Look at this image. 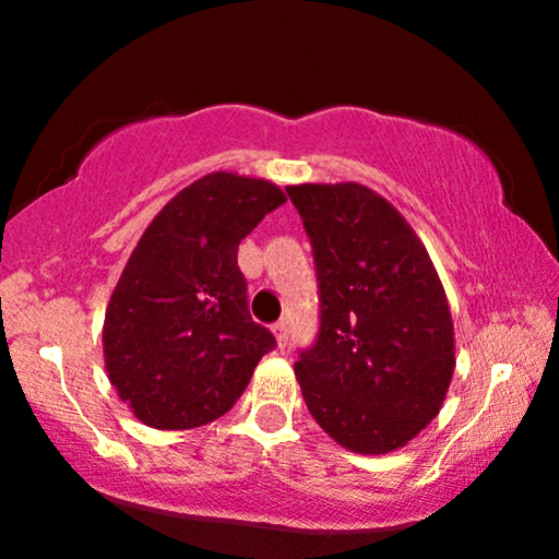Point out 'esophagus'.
<instances>
[{
	"label": "esophagus",
	"mask_w": 559,
	"mask_h": 559,
	"mask_svg": "<svg viewBox=\"0 0 559 559\" xmlns=\"http://www.w3.org/2000/svg\"><path fill=\"white\" fill-rule=\"evenodd\" d=\"M273 333H275V342H278L281 349H284V346L288 344V329H286L284 320H278V323L273 325Z\"/></svg>",
	"instance_id": "1"
}]
</instances>
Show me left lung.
<instances>
[{
	"instance_id": "8db88e82",
	"label": "left lung",
	"mask_w": 559,
	"mask_h": 559,
	"mask_svg": "<svg viewBox=\"0 0 559 559\" xmlns=\"http://www.w3.org/2000/svg\"><path fill=\"white\" fill-rule=\"evenodd\" d=\"M320 284L318 342L294 373L336 444L386 454L439 415L454 373V325L426 247L368 186H286Z\"/></svg>"
}]
</instances>
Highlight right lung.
<instances>
[{
	"mask_svg": "<svg viewBox=\"0 0 559 559\" xmlns=\"http://www.w3.org/2000/svg\"><path fill=\"white\" fill-rule=\"evenodd\" d=\"M286 202L262 178L217 170L155 215L105 312L107 378L150 428L186 431L226 415L273 333L249 316L239 243Z\"/></svg>",
	"mask_w": 559,
	"mask_h": 559,
	"instance_id": "right-lung-1",
	"label": "right lung"
}]
</instances>
